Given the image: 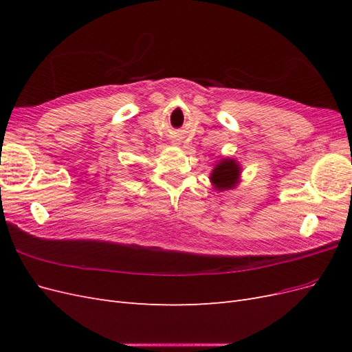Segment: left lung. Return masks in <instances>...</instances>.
Instances as JSON below:
<instances>
[{
    "instance_id": "left-lung-1",
    "label": "left lung",
    "mask_w": 352,
    "mask_h": 352,
    "mask_svg": "<svg viewBox=\"0 0 352 352\" xmlns=\"http://www.w3.org/2000/svg\"><path fill=\"white\" fill-rule=\"evenodd\" d=\"M239 166L235 160L226 158L220 162L211 173V182L217 189H230L238 184Z\"/></svg>"
}]
</instances>
